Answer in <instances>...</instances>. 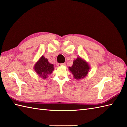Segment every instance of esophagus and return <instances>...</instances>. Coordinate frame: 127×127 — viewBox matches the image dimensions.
<instances>
[{
	"label": "esophagus",
	"mask_w": 127,
	"mask_h": 127,
	"mask_svg": "<svg viewBox=\"0 0 127 127\" xmlns=\"http://www.w3.org/2000/svg\"><path fill=\"white\" fill-rule=\"evenodd\" d=\"M65 65H66V64L64 63V64H58V66H59V67H61L62 66H65Z\"/></svg>",
	"instance_id": "34e87169"
}]
</instances>
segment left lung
Wrapping results in <instances>:
<instances>
[{
  "mask_svg": "<svg viewBox=\"0 0 127 127\" xmlns=\"http://www.w3.org/2000/svg\"><path fill=\"white\" fill-rule=\"evenodd\" d=\"M68 69L73 75L75 79H81L85 78L88 74L90 66L84 59L78 57L73 61L72 66L68 67Z\"/></svg>",
  "mask_w": 127,
  "mask_h": 127,
  "instance_id": "8db88e82",
  "label": "left lung"
}]
</instances>
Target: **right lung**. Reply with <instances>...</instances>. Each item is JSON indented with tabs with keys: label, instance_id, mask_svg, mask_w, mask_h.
<instances>
[{
	"label": "right lung",
	"instance_id": "1",
	"mask_svg": "<svg viewBox=\"0 0 127 127\" xmlns=\"http://www.w3.org/2000/svg\"><path fill=\"white\" fill-rule=\"evenodd\" d=\"M33 68L38 76L43 79L47 78L48 75L54 70L53 64L49 63L48 59L43 55L35 64Z\"/></svg>",
	"mask_w": 127,
	"mask_h": 127
}]
</instances>
